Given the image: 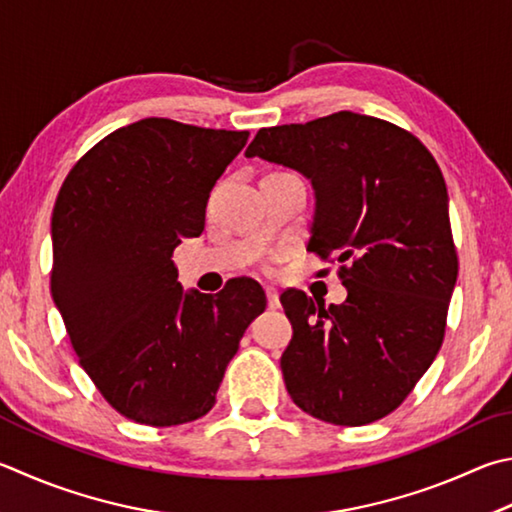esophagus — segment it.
I'll list each match as a JSON object with an SVG mask.
<instances>
[{"mask_svg": "<svg viewBox=\"0 0 512 512\" xmlns=\"http://www.w3.org/2000/svg\"><path fill=\"white\" fill-rule=\"evenodd\" d=\"M266 300H268V309H280V293L275 288H266Z\"/></svg>", "mask_w": 512, "mask_h": 512, "instance_id": "34e87169", "label": "esophagus"}]
</instances>
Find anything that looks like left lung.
I'll return each mask as SVG.
<instances>
[{
    "mask_svg": "<svg viewBox=\"0 0 512 512\" xmlns=\"http://www.w3.org/2000/svg\"><path fill=\"white\" fill-rule=\"evenodd\" d=\"M302 172L315 192L306 250L336 257L347 300L284 291L293 403L333 425H367L412 392L441 349L459 259L434 156L387 120L338 111L259 129L246 150Z\"/></svg>",
    "mask_w": 512,
    "mask_h": 512,
    "instance_id": "1",
    "label": "left lung"
}]
</instances>
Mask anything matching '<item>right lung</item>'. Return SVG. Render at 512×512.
Segmentation results:
<instances>
[{"label": "right lung", "mask_w": 512, "mask_h": 512, "mask_svg": "<svg viewBox=\"0 0 512 512\" xmlns=\"http://www.w3.org/2000/svg\"><path fill=\"white\" fill-rule=\"evenodd\" d=\"M248 132L143 118L102 138L55 199L53 302L82 369L136 423L197 421L215 405L266 295L237 277L215 297L183 293L172 262L206 226L210 190Z\"/></svg>", "instance_id": "obj_1"}]
</instances>
